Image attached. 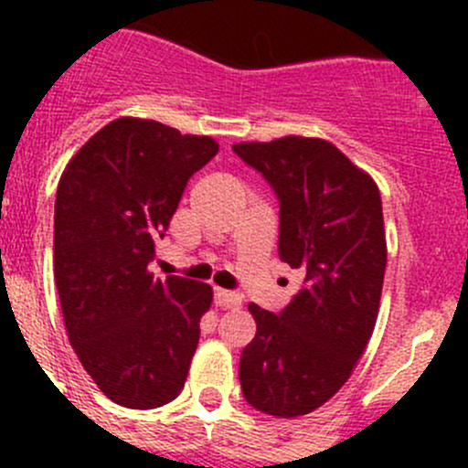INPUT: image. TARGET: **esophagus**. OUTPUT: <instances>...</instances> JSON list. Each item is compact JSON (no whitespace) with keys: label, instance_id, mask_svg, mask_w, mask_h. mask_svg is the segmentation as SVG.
<instances>
[{"label":"esophagus","instance_id":"34e87169","mask_svg":"<svg viewBox=\"0 0 468 468\" xmlns=\"http://www.w3.org/2000/svg\"><path fill=\"white\" fill-rule=\"evenodd\" d=\"M215 303L219 305V308L233 310V308H239V305H242V296L235 294V292H229V290H215Z\"/></svg>","mask_w":468,"mask_h":468}]
</instances>
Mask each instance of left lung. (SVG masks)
Masks as SVG:
<instances>
[{"mask_svg":"<svg viewBox=\"0 0 468 468\" xmlns=\"http://www.w3.org/2000/svg\"><path fill=\"white\" fill-rule=\"evenodd\" d=\"M233 151L276 192L278 256L305 278L282 313L249 305L256 337L239 357V382L261 412L301 417L342 389L374 333L387 264L380 192L322 138L285 135Z\"/></svg>","mask_w":468,"mask_h":468,"instance_id":"1","label":"left lung"}]
</instances>
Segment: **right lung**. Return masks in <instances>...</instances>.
<instances>
[{"instance_id":"add662e5","label":"right lung","mask_w":468,"mask_h":468,"mask_svg":"<svg viewBox=\"0 0 468 468\" xmlns=\"http://www.w3.org/2000/svg\"><path fill=\"white\" fill-rule=\"evenodd\" d=\"M219 151L154 120L120 117L65 167L54 207V278L69 344L117 405L151 410L181 394L212 290L154 278L149 262L183 190Z\"/></svg>"}]
</instances>
